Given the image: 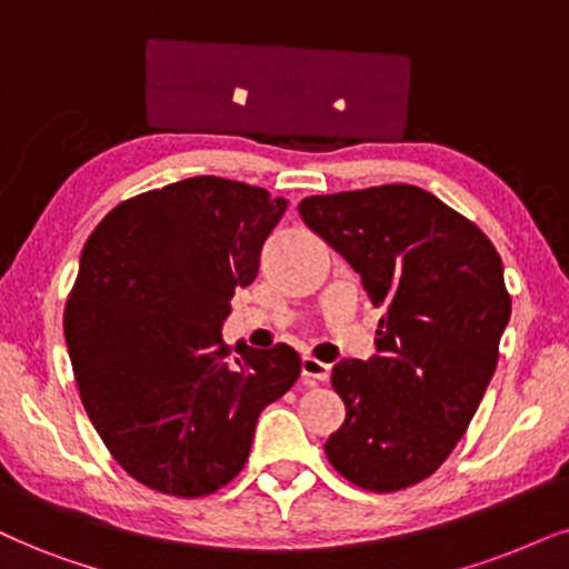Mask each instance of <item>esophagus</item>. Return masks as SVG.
Here are the masks:
<instances>
[{"mask_svg":"<svg viewBox=\"0 0 569 569\" xmlns=\"http://www.w3.org/2000/svg\"><path fill=\"white\" fill-rule=\"evenodd\" d=\"M300 371H303L306 382L317 385V382H327L329 380V371H332V367L325 361L313 359V356H303V361H300Z\"/></svg>","mask_w":569,"mask_h":569,"instance_id":"1","label":"esophagus"}]
</instances>
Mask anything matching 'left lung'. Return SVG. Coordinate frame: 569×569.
I'll list each match as a JSON object with an SVG mask.
<instances>
[{
  "label": "left lung",
  "instance_id": "left-lung-1",
  "mask_svg": "<svg viewBox=\"0 0 569 569\" xmlns=\"http://www.w3.org/2000/svg\"><path fill=\"white\" fill-rule=\"evenodd\" d=\"M298 213L385 308L377 353L332 369L346 422L325 443L329 465L377 493L409 488L448 459L499 363L511 317L499 252L411 184L313 194Z\"/></svg>",
  "mask_w": 569,
  "mask_h": 569
}]
</instances>
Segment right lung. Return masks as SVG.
<instances>
[{
  "label": "right lung",
  "instance_id": "1",
  "mask_svg": "<svg viewBox=\"0 0 569 569\" xmlns=\"http://www.w3.org/2000/svg\"><path fill=\"white\" fill-rule=\"evenodd\" d=\"M287 200L192 177L121 202L83 244L66 342L91 425L131 478L198 499L248 461L266 406L300 375L284 342L221 340L237 287L258 273Z\"/></svg>",
  "mask_w": 569,
  "mask_h": 569
}]
</instances>
